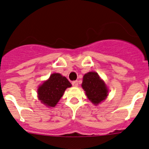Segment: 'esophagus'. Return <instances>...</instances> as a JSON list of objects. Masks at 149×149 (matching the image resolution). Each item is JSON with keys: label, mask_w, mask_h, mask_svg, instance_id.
<instances>
[{"label": "esophagus", "mask_w": 149, "mask_h": 149, "mask_svg": "<svg viewBox=\"0 0 149 149\" xmlns=\"http://www.w3.org/2000/svg\"><path fill=\"white\" fill-rule=\"evenodd\" d=\"M72 86H74V87H77V86H78V81H74L72 82Z\"/></svg>", "instance_id": "esophagus-1"}]
</instances>
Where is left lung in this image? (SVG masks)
<instances>
[{"label": "left lung", "instance_id": "8db88e82", "mask_svg": "<svg viewBox=\"0 0 149 149\" xmlns=\"http://www.w3.org/2000/svg\"><path fill=\"white\" fill-rule=\"evenodd\" d=\"M83 89L88 98L95 105L104 100L108 95V89L105 83L96 72H88L83 78Z\"/></svg>", "mask_w": 149, "mask_h": 149}]
</instances>
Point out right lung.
Wrapping results in <instances>:
<instances>
[{
    "mask_svg": "<svg viewBox=\"0 0 149 149\" xmlns=\"http://www.w3.org/2000/svg\"><path fill=\"white\" fill-rule=\"evenodd\" d=\"M71 87L68 79L60 73H52L37 90L38 98L47 107H55L67 88Z\"/></svg>",
    "mask_w": 149,
    "mask_h": 149,
    "instance_id": "add662e5",
    "label": "right lung"
}]
</instances>
